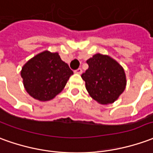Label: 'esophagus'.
<instances>
[{
  "mask_svg": "<svg viewBox=\"0 0 153 153\" xmlns=\"http://www.w3.org/2000/svg\"><path fill=\"white\" fill-rule=\"evenodd\" d=\"M74 73L79 74H82V69H81V68H79V69H77L76 70L74 71Z\"/></svg>",
  "mask_w": 153,
  "mask_h": 153,
  "instance_id": "1",
  "label": "esophagus"
}]
</instances>
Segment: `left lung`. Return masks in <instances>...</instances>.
Wrapping results in <instances>:
<instances>
[{
    "instance_id": "8db88e82",
    "label": "left lung",
    "mask_w": 153,
    "mask_h": 153,
    "mask_svg": "<svg viewBox=\"0 0 153 153\" xmlns=\"http://www.w3.org/2000/svg\"><path fill=\"white\" fill-rule=\"evenodd\" d=\"M87 64L88 69L81 77L88 93L101 104L115 102L127 84L123 68L110 56L101 54L88 59Z\"/></svg>"
}]
</instances>
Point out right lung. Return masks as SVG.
Listing matches in <instances>:
<instances>
[{
  "label": "right lung",
  "instance_id": "right-lung-1",
  "mask_svg": "<svg viewBox=\"0 0 153 153\" xmlns=\"http://www.w3.org/2000/svg\"><path fill=\"white\" fill-rule=\"evenodd\" d=\"M73 74L58 53L45 51L26 62L22 67L21 75L29 94L45 102L59 94Z\"/></svg>",
  "mask_w": 153,
  "mask_h": 153
}]
</instances>
